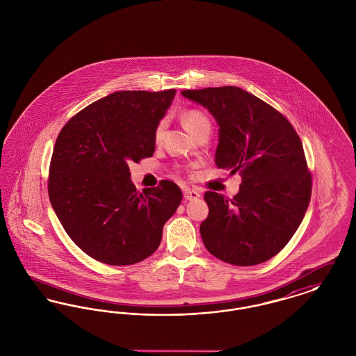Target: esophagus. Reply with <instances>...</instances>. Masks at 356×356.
<instances>
[{
    "instance_id": "obj_1",
    "label": "esophagus",
    "mask_w": 356,
    "mask_h": 356,
    "mask_svg": "<svg viewBox=\"0 0 356 356\" xmlns=\"http://www.w3.org/2000/svg\"><path fill=\"white\" fill-rule=\"evenodd\" d=\"M184 197L186 200H197L200 197V192L196 189H191V188H184Z\"/></svg>"
}]
</instances>
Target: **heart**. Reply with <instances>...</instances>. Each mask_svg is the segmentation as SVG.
I'll return each mask as SVG.
<instances>
[{
  "label": "heart",
  "mask_w": 356,
  "mask_h": 356,
  "mask_svg": "<svg viewBox=\"0 0 356 356\" xmlns=\"http://www.w3.org/2000/svg\"><path fill=\"white\" fill-rule=\"evenodd\" d=\"M183 121L186 124V129L193 136L203 129H211V120L202 111H197V109L186 111L183 113ZM164 131H165V120H161L157 122L153 131V140L156 143L161 141Z\"/></svg>",
  "instance_id": "obj_1"
}]
</instances>
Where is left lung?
<instances>
[{
	"mask_svg": "<svg viewBox=\"0 0 356 356\" xmlns=\"http://www.w3.org/2000/svg\"><path fill=\"white\" fill-rule=\"evenodd\" d=\"M216 119L218 168L241 176L225 199L207 191L200 225L209 254L234 266H254L279 254L305 218L312 189L300 137L279 111L237 86L183 90Z\"/></svg>",
	"mask_w": 356,
	"mask_h": 356,
	"instance_id": "1",
	"label": "left lung"
}]
</instances>
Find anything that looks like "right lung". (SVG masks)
<instances>
[{"instance_id":"1","label":"right lung","mask_w":356,"mask_h":356,"mask_svg":"<svg viewBox=\"0 0 356 356\" xmlns=\"http://www.w3.org/2000/svg\"><path fill=\"white\" fill-rule=\"evenodd\" d=\"M176 95L121 90L92 102L57 136L48 192L73 243L109 266H129L159 248L163 227L181 203L170 180L136 189L128 164L152 157L153 131Z\"/></svg>"}]
</instances>
